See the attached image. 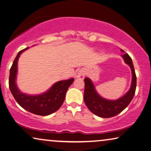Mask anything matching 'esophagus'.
<instances>
[{
  "label": "esophagus",
  "instance_id": "obj_1",
  "mask_svg": "<svg viewBox=\"0 0 151 151\" xmlns=\"http://www.w3.org/2000/svg\"><path fill=\"white\" fill-rule=\"evenodd\" d=\"M85 75V72L84 70H80L76 73L75 76L76 78H84Z\"/></svg>",
  "mask_w": 151,
  "mask_h": 151
}]
</instances>
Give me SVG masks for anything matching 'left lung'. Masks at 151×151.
<instances>
[{
  "mask_svg": "<svg viewBox=\"0 0 151 151\" xmlns=\"http://www.w3.org/2000/svg\"><path fill=\"white\" fill-rule=\"evenodd\" d=\"M122 52L124 51L121 49ZM126 64L132 70V80L131 87L123 97L116 100H109L101 97L95 89L93 83L89 78H85L84 101L89 110L100 117L110 118L122 112L133 99L136 88V75L132 58L127 53L121 55Z\"/></svg>",
  "mask_w": 151,
  "mask_h": 151,
  "instance_id": "1",
  "label": "left lung"
}]
</instances>
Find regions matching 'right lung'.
<instances>
[{"mask_svg":"<svg viewBox=\"0 0 151 151\" xmlns=\"http://www.w3.org/2000/svg\"><path fill=\"white\" fill-rule=\"evenodd\" d=\"M28 48L27 47L17 53L11 66L9 79L10 91L18 104L26 111L37 115H49L61 107L67 90L75 79L71 78L55 83L48 91L40 95L32 96L22 93L16 85L17 61L21 53Z\"/></svg>","mask_w":151,"mask_h":151,"instance_id":"add662e5","label":"right lung"}]
</instances>
